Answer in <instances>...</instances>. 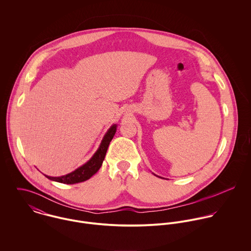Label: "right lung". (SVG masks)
Segmentation results:
<instances>
[{
  "label": "right lung",
  "mask_w": 251,
  "mask_h": 251,
  "mask_svg": "<svg viewBox=\"0 0 251 251\" xmlns=\"http://www.w3.org/2000/svg\"><path fill=\"white\" fill-rule=\"evenodd\" d=\"M116 130H117V125L114 124L108 129L107 132L103 136V139L100 145L98 151L94 153V155L90 158V160H88L85 164H83L82 166H80L77 169H75L74 171H72V173L61 176V177H50L47 175H45V177L51 180L62 182V183H67V184L78 183V182H82V181H85V180L90 179L101 167L102 162L105 157V154H106V151H107L109 144L113 139V137L116 133Z\"/></svg>",
  "instance_id": "right-lung-1"
}]
</instances>
